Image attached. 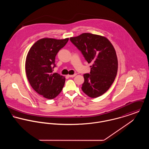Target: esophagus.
Returning a JSON list of instances; mask_svg holds the SVG:
<instances>
[{"label": "esophagus", "mask_w": 149, "mask_h": 149, "mask_svg": "<svg viewBox=\"0 0 149 149\" xmlns=\"http://www.w3.org/2000/svg\"><path fill=\"white\" fill-rule=\"evenodd\" d=\"M76 75V74H73V75H69L68 76H69V77H74Z\"/></svg>", "instance_id": "1"}]
</instances>
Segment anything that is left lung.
I'll return each mask as SVG.
<instances>
[{
  "label": "left lung",
  "instance_id": "8db88e82",
  "mask_svg": "<svg viewBox=\"0 0 149 149\" xmlns=\"http://www.w3.org/2000/svg\"><path fill=\"white\" fill-rule=\"evenodd\" d=\"M70 41L82 53L85 60L92 64L89 73L84 74L81 89L92 98L104 94L113 83L118 63L115 50L106 37L83 33Z\"/></svg>",
  "mask_w": 149,
  "mask_h": 149
}]
</instances>
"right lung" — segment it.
<instances>
[{"instance_id":"add662e5","label":"right lung","mask_w":149,"mask_h":149,"mask_svg":"<svg viewBox=\"0 0 149 149\" xmlns=\"http://www.w3.org/2000/svg\"><path fill=\"white\" fill-rule=\"evenodd\" d=\"M69 38H42L35 43L27 54L25 69L32 88L43 97L53 99L61 92L65 81L64 76L53 73L57 54Z\"/></svg>"}]
</instances>
